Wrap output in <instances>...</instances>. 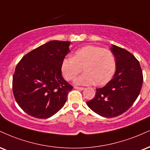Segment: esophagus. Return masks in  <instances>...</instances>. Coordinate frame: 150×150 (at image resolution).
Segmentation results:
<instances>
[{
	"mask_svg": "<svg viewBox=\"0 0 150 150\" xmlns=\"http://www.w3.org/2000/svg\"><path fill=\"white\" fill-rule=\"evenodd\" d=\"M74 88H75V89H79V90H83V89H84V87H80V86H75Z\"/></svg>",
	"mask_w": 150,
	"mask_h": 150,
	"instance_id": "34e87169",
	"label": "esophagus"
}]
</instances>
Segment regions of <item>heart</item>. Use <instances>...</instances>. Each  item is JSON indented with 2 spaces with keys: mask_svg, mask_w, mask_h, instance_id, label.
I'll list each match as a JSON object with an SVG mask.
<instances>
[{
  "mask_svg": "<svg viewBox=\"0 0 150 150\" xmlns=\"http://www.w3.org/2000/svg\"><path fill=\"white\" fill-rule=\"evenodd\" d=\"M84 70L85 73L75 80L77 84L102 85L108 82L116 69V58L108 49L86 46L77 50L73 57H66L61 64V70L67 80H72Z\"/></svg>",
  "mask_w": 150,
  "mask_h": 150,
  "instance_id": "1",
  "label": "heart"
}]
</instances>
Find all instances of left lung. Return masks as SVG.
Masks as SVG:
<instances>
[{
    "label": "left lung",
    "instance_id": "1",
    "mask_svg": "<svg viewBox=\"0 0 150 150\" xmlns=\"http://www.w3.org/2000/svg\"><path fill=\"white\" fill-rule=\"evenodd\" d=\"M111 51L116 58L114 77L103 87L96 89L93 98L86 102L94 112L108 118L120 116L133 105L143 82L140 65L132 54L114 45Z\"/></svg>",
    "mask_w": 150,
    "mask_h": 150
}]
</instances>
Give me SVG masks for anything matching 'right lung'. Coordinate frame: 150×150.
Listing matches in <instances>:
<instances>
[{"label":"right lung","instance_id":"right-lung-1","mask_svg":"<svg viewBox=\"0 0 150 150\" xmlns=\"http://www.w3.org/2000/svg\"><path fill=\"white\" fill-rule=\"evenodd\" d=\"M70 42L52 40L23 57L16 66L12 91L25 112L38 119L52 117L64 107L73 86L61 75Z\"/></svg>","mask_w":150,"mask_h":150}]
</instances>
